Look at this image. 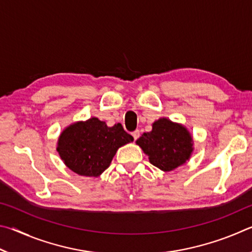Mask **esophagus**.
Here are the masks:
<instances>
[{"mask_svg": "<svg viewBox=\"0 0 252 252\" xmlns=\"http://www.w3.org/2000/svg\"><path fill=\"white\" fill-rule=\"evenodd\" d=\"M132 135H133L134 140H138V139H139V136H140V131H139V130H135V131H133V132H132Z\"/></svg>", "mask_w": 252, "mask_h": 252, "instance_id": "34e87169", "label": "esophagus"}]
</instances>
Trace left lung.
Wrapping results in <instances>:
<instances>
[{"mask_svg": "<svg viewBox=\"0 0 252 252\" xmlns=\"http://www.w3.org/2000/svg\"><path fill=\"white\" fill-rule=\"evenodd\" d=\"M155 167L172 171L189 160L193 151V140L185 126L161 118L153 122L152 131L136 140Z\"/></svg>", "mask_w": 252, "mask_h": 252, "instance_id": "left-lung-1", "label": "left lung"}]
</instances>
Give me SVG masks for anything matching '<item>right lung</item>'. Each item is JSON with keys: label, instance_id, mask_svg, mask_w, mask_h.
Masks as SVG:
<instances>
[{"label": "right lung", "instance_id": "1", "mask_svg": "<svg viewBox=\"0 0 252 252\" xmlns=\"http://www.w3.org/2000/svg\"><path fill=\"white\" fill-rule=\"evenodd\" d=\"M133 141V136L118 123L108 126L97 118L79 121L63 130L58 148L61 159L72 171L99 177L109 168L118 149Z\"/></svg>", "mask_w": 252, "mask_h": 252}]
</instances>
